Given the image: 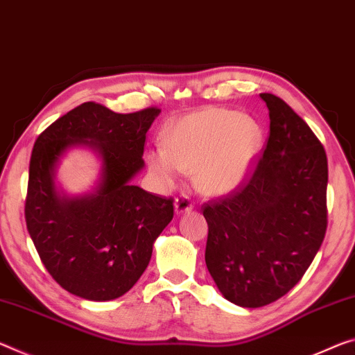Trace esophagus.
<instances>
[{
    "label": "esophagus",
    "mask_w": 355,
    "mask_h": 355,
    "mask_svg": "<svg viewBox=\"0 0 355 355\" xmlns=\"http://www.w3.org/2000/svg\"><path fill=\"white\" fill-rule=\"evenodd\" d=\"M193 200L189 199V196L187 194H180L178 198L175 199V211L178 213H187V211H191L193 210Z\"/></svg>",
    "instance_id": "34e87169"
}]
</instances>
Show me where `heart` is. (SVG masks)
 <instances>
[{
  "instance_id": "heart-1",
  "label": "heart",
  "mask_w": 355,
  "mask_h": 355,
  "mask_svg": "<svg viewBox=\"0 0 355 355\" xmlns=\"http://www.w3.org/2000/svg\"><path fill=\"white\" fill-rule=\"evenodd\" d=\"M262 150V129L230 109L184 115L164 131V147L150 151V168L173 187L182 172H194L205 193L221 194L245 182Z\"/></svg>"
}]
</instances>
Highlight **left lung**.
<instances>
[{
	"label": "left lung",
	"instance_id": "obj_1",
	"mask_svg": "<svg viewBox=\"0 0 355 355\" xmlns=\"http://www.w3.org/2000/svg\"><path fill=\"white\" fill-rule=\"evenodd\" d=\"M270 116L266 150L248 182L204 204L205 263L229 302L278 300L311 266L327 230L325 150L283 99L261 93Z\"/></svg>",
	"mask_w": 355,
	"mask_h": 355
}]
</instances>
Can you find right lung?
<instances>
[{
  "label": "right lung",
  "instance_id": "right-lung-1",
  "mask_svg": "<svg viewBox=\"0 0 355 355\" xmlns=\"http://www.w3.org/2000/svg\"><path fill=\"white\" fill-rule=\"evenodd\" d=\"M161 109L116 114L83 103L52 123L33 147L25 200L26 229L44 267L61 288L87 300H114L147 268L155 240L173 218V199L131 180L144 168L147 131ZM77 144L98 150L97 189L77 198L54 189V168Z\"/></svg>",
  "mask_w": 355,
  "mask_h": 355
}]
</instances>
